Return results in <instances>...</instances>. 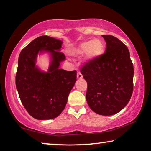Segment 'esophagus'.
Here are the masks:
<instances>
[{"label":"esophagus","instance_id":"1","mask_svg":"<svg viewBox=\"0 0 151 151\" xmlns=\"http://www.w3.org/2000/svg\"><path fill=\"white\" fill-rule=\"evenodd\" d=\"M76 76H77V78H79V79L83 78V75H82L81 72H79V71H78V72H77V75H76Z\"/></svg>","mask_w":151,"mask_h":151}]
</instances>
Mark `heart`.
Listing matches in <instances>:
<instances>
[{
  "label": "heart",
  "mask_w": 151,
  "mask_h": 151,
  "mask_svg": "<svg viewBox=\"0 0 151 151\" xmlns=\"http://www.w3.org/2000/svg\"><path fill=\"white\" fill-rule=\"evenodd\" d=\"M103 42L99 39H94L81 43L74 50V52L78 55H83L86 53L87 59H93L100 56L103 53Z\"/></svg>",
  "instance_id": "1"
}]
</instances>
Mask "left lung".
Listing matches in <instances>:
<instances>
[{
  "instance_id": "1",
  "label": "left lung",
  "mask_w": 151,
  "mask_h": 151,
  "mask_svg": "<svg viewBox=\"0 0 151 151\" xmlns=\"http://www.w3.org/2000/svg\"><path fill=\"white\" fill-rule=\"evenodd\" d=\"M106 43L104 54L81 68L87 82L86 99L91 110L112 115L129 103L133 92L134 68L128 48L114 36L102 35Z\"/></svg>"
}]
</instances>
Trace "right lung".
I'll return each mask as SVG.
<instances>
[{
	"instance_id": "1",
	"label": "right lung",
	"mask_w": 151,
	"mask_h": 151,
	"mask_svg": "<svg viewBox=\"0 0 151 151\" xmlns=\"http://www.w3.org/2000/svg\"><path fill=\"white\" fill-rule=\"evenodd\" d=\"M63 42L48 36L33 40L20 53L16 73V86L22 104L30 116L38 120L57 117L67 103L76 81V71L58 68L65 56L60 52ZM42 51L52 56L47 73L35 66L37 53Z\"/></svg>"
}]
</instances>
